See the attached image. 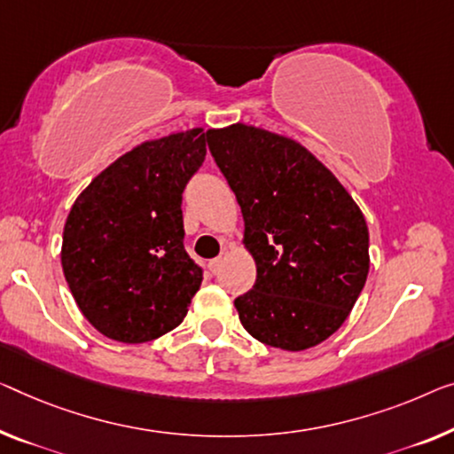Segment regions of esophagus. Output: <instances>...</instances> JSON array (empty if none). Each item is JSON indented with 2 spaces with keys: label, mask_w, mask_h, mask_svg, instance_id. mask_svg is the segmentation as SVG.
<instances>
[{
  "label": "esophagus",
  "mask_w": 454,
  "mask_h": 454,
  "mask_svg": "<svg viewBox=\"0 0 454 454\" xmlns=\"http://www.w3.org/2000/svg\"><path fill=\"white\" fill-rule=\"evenodd\" d=\"M220 269H222V256H218V259L209 261V270H212L214 275H218Z\"/></svg>",
  "instance_id": "34e87169"
}]
</instances>
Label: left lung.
Returning a JSON list of instances; mask_svg holds the SVG:
<instances>
[{
  "instance_id": "obj_1",
  "label": "left lung",
  "mask_w": 454,
  "mask_h": 454,
  "mask_svg": "<svg viewBox=\"0 0 454 454\" xmlns=\"http://www.w3.org/2000/svg\"><path fill=\"white\" fill-rule=\"evenodd\" d=\"M209 153L245 215L256 281L234 306L250 336L306 350L347 320L369 273V230L338 179L279 134L234 124L207 132Z\"/></svg>"
}]
</instances>
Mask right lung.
<instances>
[{
  "label": "right lung",
  "instance_id": "obj_1",
  "mask_svg": "<svg viewBox=\"0 0 454 454\" xmlns=\"http://www.w3.org/2000/svg\"><path fill=\"white\" fill-rule=\"evenodd\" d=\"M200 128L145 142L101 171L71 207L65 279L83 316L118 342L177 328L204 269L184 247V192L206 160Z\"/></svg>",
  "mask_w": 454,
  "mask_h": 454
}]
</instances>
